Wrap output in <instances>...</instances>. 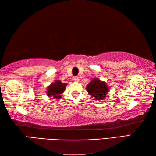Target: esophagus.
Listing matches in <instances>:
<instances>
[{"label": "esophagus", "instance_id": "esophagus-1", "mask_svg": "<svg viewBox=\"0 0 156 156\" xmlns=\"http://www.w3.org/2000/svg\"><path fill=\"white\" fill-rule=\"evenodd\" d=\"M73 80L75 82H78L79 80H80V78H79V77H78V76H74V77L73 78Z\"/></svg>", "mask_w": 156, "mask_h": 156}]
</instances>
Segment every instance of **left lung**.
Here are the masks:
<instances>
[{
    "mask_svg": "<svg viewBox=\"0 0 156 156\" xmlns=\"http://www.w3.org/2000/svg\"><path fill=\"white\" fill-rule=\"evenodd\" d=\"M87 91L94 100H102L106 97L109 87L104 81L100 80L98 78H93L89 84L87 86Z\"/></svg>",
    "mask_w": 156,
    "mask_h": 156,
    "instance_id": "1",
    "label": "left lung"
}]
</instances>
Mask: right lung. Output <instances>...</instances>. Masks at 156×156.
<instances>
[{
    "mask_svg": "<svg viewBox=\"0 0 156 156\" xmlns=\"http://www.w3.org/2000/svg\"><path fill=\"white\" fill-rule=\"evenodd\" d=\"M66 86L67 84L62 83L61 81L57 80L47 88V95L49 97L52 96L54 98L60 99L61 98V94L65 90Z\"/></svg>",
    "mask_w": 156,
    "mask_h": 156,
    "instance_id": "1",
    "label": "right lung"
}]
</instances>
